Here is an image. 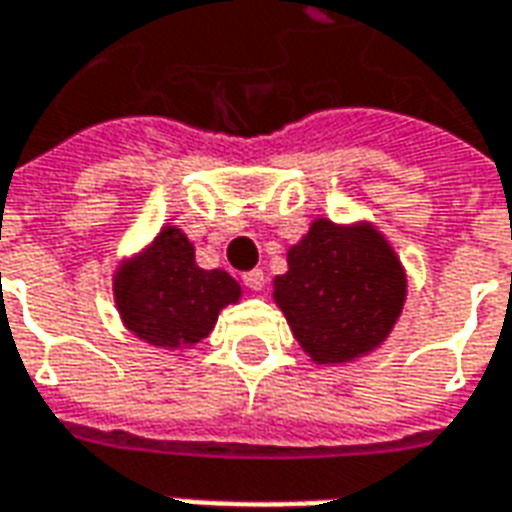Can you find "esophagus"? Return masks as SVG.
<instances>
[{
	"label": "esophagus",
	"instance_id": "1",
	"mask_svg": "<svg viewBox=\"0 0 512 512\" xmlns=\"http://www.w3.org/2000/svg\"><path fill=\"white\" fill-rule=\"evenodd\" d=\"M244 285L249 290H263V285H266V277H263V271H260V268H255V271H246Z\"/></svg>",
	"mask_w": 512,
	"mask_h": 512
}]
</instances>
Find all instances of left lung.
<instances>
[{
  "label": "left lung",
  "instance_id": "left-lung-1",
  "mask_svg": "<svg viewBox=\"0 0 512 512\" xmlns=\"http://www.w3.org/2000/svg\"><path fill=\"white\" fill-rule=\"evenodd\" d=\"M274 301L312 362L343 365L389 337L406 301V271L373 224L315 219L288 249Z\"/></svg>",
  "mask_w": 512,
  "mask_h": 512
}]
</instances>
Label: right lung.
<instances>
[{"label":"right lung","instance_id":"obj_1","mask_svg":"<svg viewBox=\"0 0 512 512\" xmlns=\"http://www.w3.org/2000/svg\"><path fill=\"white\" fill-rule=\"evenodd\" d=\"M238 299L241 285L222 268L197 266L194 246L172 224L115 274L120 318L128 332L156 348L197 345L213 332L219 312Z\"/></svg>","mask_w":512,"mask_h":512}]
</instances>
